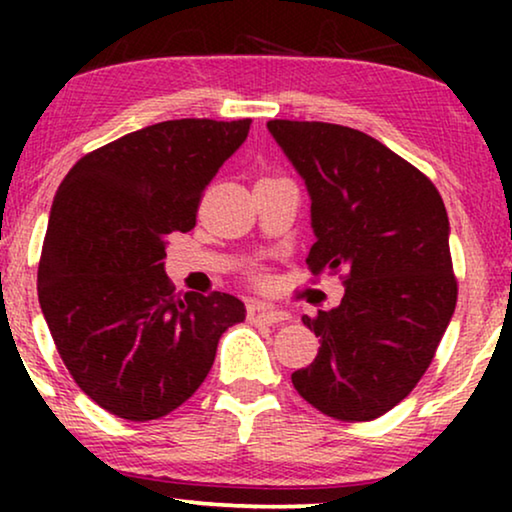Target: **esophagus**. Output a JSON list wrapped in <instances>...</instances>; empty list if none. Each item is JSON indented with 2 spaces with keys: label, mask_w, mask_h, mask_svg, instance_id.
I'll use <instances>...</instances> for the list:
<instances>
[{
  "label": "esophagus",
  "mask_w": 512,
  "mask_h": 512,
  "mask_svg": "<svg viewBox=\"0 0 512 512\" xmlns=\"http://www.w3.org/2000/svg\"><path fill=\"white\" fill-rule=\"evenodd\" d=\"M249 319L261 321V324H268V326H275V324H284V321L289 319V314H286L284 310H277V307H258V310L249 312Z\"/></svg>",
  "instance_id": "esophagus-1"
}]
</instances>
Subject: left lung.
I'll return each mask as SVG.
<instances>
[{
    "label": "left lung",
    "mask_w": 512,
    "mask_h": 512,
    "mask_svg": "<svg viewBox=\"0 0 512 512\" xmlns=\"http://www.w3.org/2000/svg\"><path fill=\"white\" fill-rule=\"evenodd\" d=\"M268 130L310 193L307 265L347 272L340 305L303 317L321 347L291 382L324 415L370 422L422 380L457 305L443 198L366 132L317 121Z\"/></svg>",
    "instance_id": "8db88e82"
}]
</instances>
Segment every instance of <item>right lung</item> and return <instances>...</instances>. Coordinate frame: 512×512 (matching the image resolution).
<instances>
[{"label": "right lung", "instance_id": "right-lung-1", "mask_svg": "<svg viewBox=\"0 0 512 512\" xmlns=\"http://www.w3.org/2000/svg\"><path fill=\"white\" fill-rule=\"evenodd\" d=\"M249 125H149L83 156L55 193L39 305L69 375L111 415L149 422L177 410L205 382L221 335L244 321L230 293L174 296L163 258Z\"/></svg>", "mask_w": 512, "mask_h": 512}]
</instances>
